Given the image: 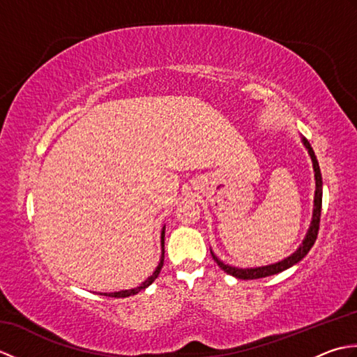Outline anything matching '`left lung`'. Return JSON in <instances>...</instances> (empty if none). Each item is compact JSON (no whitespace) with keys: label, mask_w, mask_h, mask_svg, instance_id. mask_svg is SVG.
<instances>
[{"label":"left lung","mask_w":357,"mask_h":357,"mask_svg":"<svg viewBox=\"0 0 357 357\" xmlns=\"http://www.w3.org/2000/svg\"><path fill=\"white\" fill-rule=\"evenodd\" d=\"M301 141L304 144V147L308 150V155L312 158L313 162V172H314V183H316V190H314V204H313V216H312V222H310V227L307 230V234L302 244L296 248V252L291 253L290 256H287L285 259L275 262V264H268V265H262V267H250V268H239V267H233V265L224 264L219 257L213 253V250L210 248L211 256L216 261V264L221 267L227 275H230L236 279H261V278H267V276H273L278 275V273L284 271L287 268L293 267L298 262H301L304 257L307 256V253L310 252V248L313 247V244L316 242L317 238V231H319V221H321V208H322V176H321V169H319V162H317L314 151L310 146V142L301 136Z\"/></svg>","instance_id":"8db88e82"}]
</instances>
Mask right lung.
Here are the masks:
<instances>
[{
  "instance_id": "right-lung-1",
  "label": "right lung",
  "mask_w": 357,
  "mask_h": 357,
  "mask_svg": "<svg viewBox=\"0 0 357 357\" xmlns=\"http://www.w3.org/2000/svg\"><path fill=\"white\" fill-rule=\"evenodd\" d=\"M164 238H165V225L162 227V230H161V257H159V264H158V267L155 268V271L151 273V275H150L146 280H144L142 284H139L138 287H135V288H130V290H121V291L101 293V294H104V296H110V298H128V296L139 293L141 290H144V288H147L151 282H153V280L158 278L159 271H161V268H162V264H164Z\"/></svg>"
}]
</instances>
